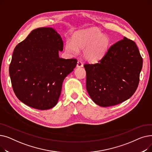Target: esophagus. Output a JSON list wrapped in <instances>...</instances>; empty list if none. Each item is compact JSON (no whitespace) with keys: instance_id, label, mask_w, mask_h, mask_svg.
<instances>
[{"instance_id":"34e87169","label":"esophagus","mask_w":152,"mask_h":152,"mask_svg":"<svg viewBox=\"0 0 152 152\" xmlns=\"http://www.w3.org/2000/svg\"><path fill=\"white\" fill-rule=\"evenodd\" d=\"M83 63H81V61H77L76 67L77 68H80V67H83Z\"/></svg>"}]
</instances>
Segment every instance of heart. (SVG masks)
<instances>
[{
	"label": "heart",
	"instance_id": "1",
	"mask_svg": "<svg viewBox=\"0 0 152 152\" xmlns=\"http://www.w3.org/2000/svg\"><path fill=\"white\" fill-rule=\"evenodd\" d=\"M110 45V39L107 35L95 28L82 30L77 33L73 41L68 40L65 50L71 54H77L79 50H83V57L90 63L99 61L106 53Z\"/></svg>",
	"mask_w": 152,
	"mask_h": 152
}]
</instances>
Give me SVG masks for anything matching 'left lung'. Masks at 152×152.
Instances as JSON below:
<instances>
[{
  "instance_id": "1",
  "label": "left lung",
  "mask_w": 152,
  "mask_h": 152,
  "mask_svg": "<svg viewBox=\"0 0 152 152\" xmlns=\"http://www.w3.org/2000/svg\"><path fill=\"white\" fill-rule=\"evenodd\" d=\"M143 60L135 43L124 37L111 45L95 64H86V88L97 105L113 106L136 91Z\"/></svg>"
}]
</instances>
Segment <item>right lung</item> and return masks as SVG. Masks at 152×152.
<instances>
[{
  "label": "right lung",
  "mask_w": 152,
  "mask_h": 152,
  "mask_svg": "<svg viewBox=\"0 0 152 152\" xmlns=\"http://www.w3.org/2000/svg\"><path fill=\"white\" fill-rule=\"evenodd\" d=\"M63 42L52 28L32 31L13 52L9 75L13 91L26 105L41 110L57 104L65 78L73 71L76 59L60 58Z\"/></svg>",
  "instance_id": "1"
}]
</instances>
